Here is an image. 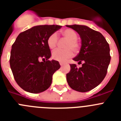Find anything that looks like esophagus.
<instances>
[{"mask_svg":"<svg viewBox=\"0 0 121 121\" xmlns=\"http://www.w3.org/2000/svg\"><path fill=\"white\" fill-rule=\"evenodd\" d=\"M59 64H60V65H61V66H62V65H64V64H65V63L62 62H59Z\"/></svg>","mask_w":121,"mask_h":121,"instance_id":"obj_1","label":"esophagus"}]
</instances>
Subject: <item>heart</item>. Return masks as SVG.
Wrapping results in <instances>:
<instances>
[{"instance_id": "1", "label": "heart", "mask_w": 121, "mask_h": 121, "mask_svg": "<svg viewBox=\"0 0 121 121\" xmlns=\"http://www.w3.org/2000/svg\"><path fill=\"white\" fill-rule=\"evenodd\" d=\"M60 35L67 40L64 48L65 49H56L52 53V58L57 61L64 62L73 55V52L78 53L81 48V44L78 41V34L75 31L67 28L60 32ZM58 37L56 33L50 35L48 37L47 43L50 49H53L57 46Z\"/></svg>"}]
</instances>
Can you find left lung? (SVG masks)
Instances as JSON below:
<instances>
[{
    "mask_svg": "<svg viewBox=\"0 0 121 121\" xmlns=\"http://www.w3.org/2000/svg\"><path fill=\"white\" fill-rule=\"evenodd\" d=\"M78 32L82 39L79 53L73 59L82 67L70 64L67 81L72 89L86 92L100 84L107 73L110 62L109 44L99 32L85 25H66Z\"/></svg>",
    "mask_w": 121,
    "mask_h": 121,
    "instance_id": "1",
    "label": "left lung"
}]
</instances>
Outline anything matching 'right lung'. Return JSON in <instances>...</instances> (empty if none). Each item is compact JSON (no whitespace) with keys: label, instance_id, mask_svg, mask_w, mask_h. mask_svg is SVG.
<instances>
[{"label":"right lung","instance_id":"1","mask_svg":"<svg viewBox=\"0 0 121 121\" xmlns=\"http://www.w3.org/2000/svg\"><path fill=\"white\" fill-rule=\"evenodd\" d=\"M61 27L55 25L34 26L20 33L13 44L11 69L17 84L25 91L39 93L51 85L53 74L60 65L58 61L48 60L51 51L47 40Z\"/></svg>","mask_w":121,"mask_h":121}]
</instances>
